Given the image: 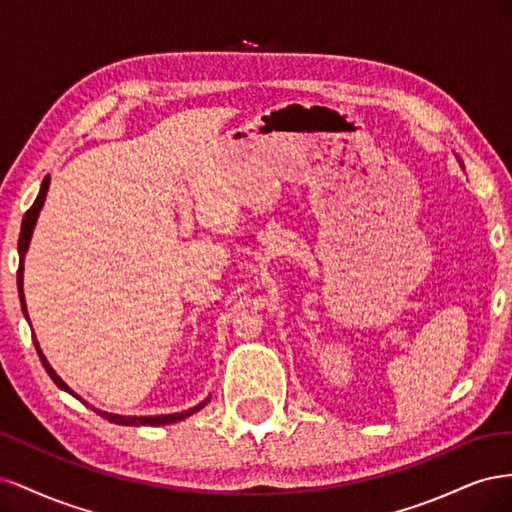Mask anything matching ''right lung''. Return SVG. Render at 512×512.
<instances>
[{
  "instance_id": "obj_1",
  "label": "right lung",
  "mask_w": 512,
  "mask_h": 512,
  "mask_svg": "<svg viewBox=\"0 0 512 512\" xmlns=\"http://www.w3.org/2000/svg\"><path fill=\"white\" fill-rule=\"evenodd\" d=\"M49 183H51V177L46 175L44 177V181H42V185H40V192H38V198L34 200V205L29 207V211L25 213V218H23V224H21V235H19V273H17V286H19V299H21V307H23V316H25V320L29 322V314H27V305H25V294H23V262H25V254H27V250H29V241H32V235H34V228H36V222H38V215H40V209H42V205H44V198H46V192H49ZM29 327H32V322H29ZM34 344H36V350H38V356H40V361H42V365H44V369H46V374L51 376V380L59 386L61 391H66V393H70L72 397H76V399H81L83 404H87V401L83 399V397H79L76 395L70 386L61 380L59 376H57V371L51 367V363L46 361V356L42 354V350H40V344H38V339H36V335H34ZM211 399V395L207 397V399H203L200 401L198 406H194V408H190V410H183V412H175V414H158V416H123V414H113V412H104V410H98V408H94L100 416H104L106 421H111V423H115V425H126V427H138V425H153V427H158V425H170V423H177V421H183V418H188V416H192L194 412H198L200 408H205L207 406V401ZM89 406V404H87Z\"/></svg>"
}]
</instances>
